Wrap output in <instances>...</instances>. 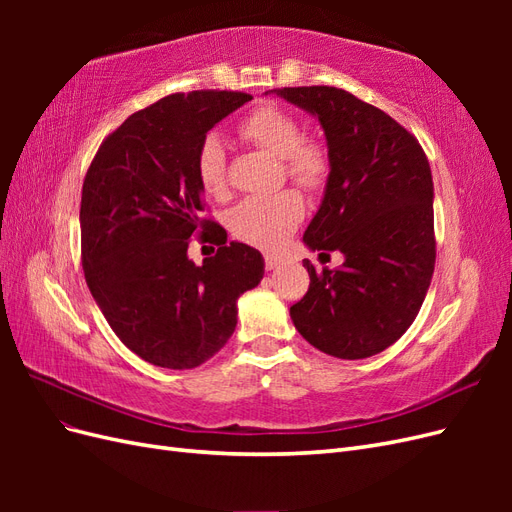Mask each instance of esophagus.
Returning <instances> with one entry per match:
<instances>
[{
	"instance_id": "esophagus-1",
	"label": "esophagus",
	"mask_w": 512,
	"mask_h": 512,
	"mask_svg": "<svg viewBox=\"0 0 512 512\" xmlns=\"http://www.w3.org/2000/svg\"><path fill=\"white\" fill-rule=\"evenodd\" d=\"M280 262H282V256L271 254V252H267V254H265V267H267V271L275 269L277 265H280Z\"/></svg>"
}]
</instances>
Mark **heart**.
I'll return each mask as SVG.
<instances>
[{
  "label": "heart",
  "instance_id": "obj_1",
  "mask_svg": "<svg viewBox=\"0 0 512 512\" xmlns=\"http://www.w3.org/2000/svg\"><path fill=\"white\" fill-rule=\"evenodd\" d=\"M247 143L280 160L284 175L305 192H318L331 175V153L320 141L303 136L297 115L277 104H260L239 123ZM196 177L209 196L228 194V158L220 134H207L196 151ZM305 203L297 190L247 196L226 215L228 230L239 241L262 250L282 245L303 220Z\"/></svg>",
  "mask_w": 512,
  "mask_h": 512
}]
</instances>
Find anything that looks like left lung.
I'll return each mask as SVG.
<instances>
[{
    "label": "left lung",
    "mask_w": 512,
    "mask_h": 512,
    "mask_svg": "<svg viewBox=\"0 0 512 512\" xmlns=\"http://www.w3.org/2000/svg\"><path fill=\"white\" fill-rule=\"evenodd\" d=\"M277 96L318 117L331 153L322 205L303 241L342 252L339 269L309 260L297 331L337 359H367L395 344L421 309L436 267L431 168L416 136L344 89L282 87Z\"/></svg>",
    "instance_id": "obj_1"
}]
</instances>
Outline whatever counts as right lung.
I'll return each instance as SVG.
<instances>
[{
    "mask_svg": "<svg viewBox=\"0 0 512 512\" xmlns=\"http://www.w3.org/2000/svg\"><path fill=\"white\" fill-rule=\"evenodd\" d=\"M252 96L200 89L130 115L91 160L81 196L85 282L115 335L143 361L192 369L237 327V299L260 284L265 260L200 218L196 151L207 132ZM219 252L194 266L189 239Z\"/></svg>",
    "mask_w": 512,
    "mask_h": 512,
    "instance_id": "right-lung-1",
    "label": "right lung"
}]
</instances>
